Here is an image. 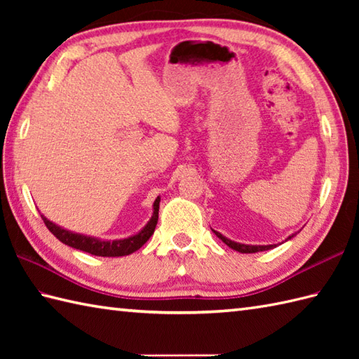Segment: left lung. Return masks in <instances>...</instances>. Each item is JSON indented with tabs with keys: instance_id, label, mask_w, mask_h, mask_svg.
Instances as JSON below:
<instances>
[{
	"instance_id": "8db88e82",
	"label": "left lung",
	"mask_w": 359,
	"mask_h": 359,
	"mask_svg": "<svg viewBox=\"0 0 359 359\" xmlns=\"http://www.w3.org/2000/svg\"><path fill=\"white\" fill-rule=\"evenodd\" d=\"M212 233H215L224 243H226L228 247L236 250V251H239V253H257V251H265V250H271V248L276 247V243H273V245H247V243H239V242H234L231 239H228V238H225L224 234H220L216 230H212ZM294 236H296V233H293L292 236H288L285 241L294 238Z\"/></svg>"
}]
</instances>
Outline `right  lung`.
<instances>
[{
	"label": "right lung",
	"instance_id": "1",
	"mask_svg": "<svg viewBox=\"0 0 359 359\" xmlns=\"http://www.w3.org/2000/svg\"><path fill=\"white\" fill-rule=\"evenodd\" d=\"M158 203L160 197L154 201L152 205V216L148 220V224L144 225L139 233H135L129 238L125 239H116V241H104L94 238V236L88 234H80L74 233L71 230H66V228L53 224L44 215H41L46 226L49 228V231L55 236L58 241H62L66 245L72 248H77L81 251H86L89 255L94 256H103V257H118V256H128L134 253V251L139 250L144 242H147L152 234H154L157 219H158Z\"/></svg>",
	"mask_w": 359,
	"mask_h": 359
}]
</instances>
